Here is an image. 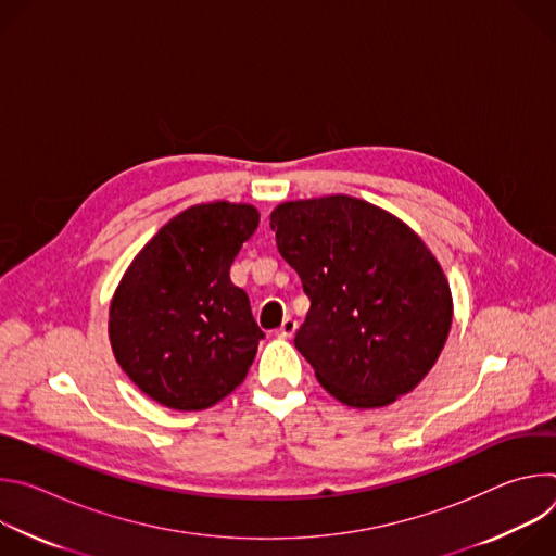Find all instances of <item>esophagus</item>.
Listing matches in <instances>:
<instances>
[{
    "mask_svg": "<svg viewBox=\"0 0 556 556\" xmlns=\"http://www.w3.org/2000/svg\"><path fill=\"white\" fill-rule=\"evenodd\" d=\"M296 332V321L294 319H283L281 328L275 332L279 339H292Z\"/></svg>",
    "mask_w": 556,
    "mask_h": 556,
    "instance_id": "obj_1",
    "label": "esophagus"
}]
</instances>
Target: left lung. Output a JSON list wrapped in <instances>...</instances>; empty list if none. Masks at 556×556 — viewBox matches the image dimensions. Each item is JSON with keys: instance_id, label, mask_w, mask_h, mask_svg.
<instances>
[{"instance_id": "8db88e82", "label": "left lung", "mask_w": 556, "mask_h": 556, "mask_svg": "<svg viewBox=\"0 0 556 556\" xmlns=\"http://www.w3.org/2000/svg\"><path fill=\"white\" fill-rule=\"evenodd\" d=\"M270 228L309 299L294 348L319 382L358 409L409 393L453 319L448 281L420 237L350 195L279 204Z\"/></svg>"}]
</instances>
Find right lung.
<instances>
[{"instance_id":"add662e5","label":"right lung","mask_w":556,"mask_h":556,"mask_svg":"<svg viewBox=\"0 0 556 556\" xmlns=\"http://www.w3.org/2000/svg\"><path fill=\"white\" fill-rule=\"evenodd\" d=\"M251 204H198L157 230L123 275L110 305V341L151 401L200 412L249 374L264 339L230 264L257 230Z\"/></svg>"}]
</instances>
